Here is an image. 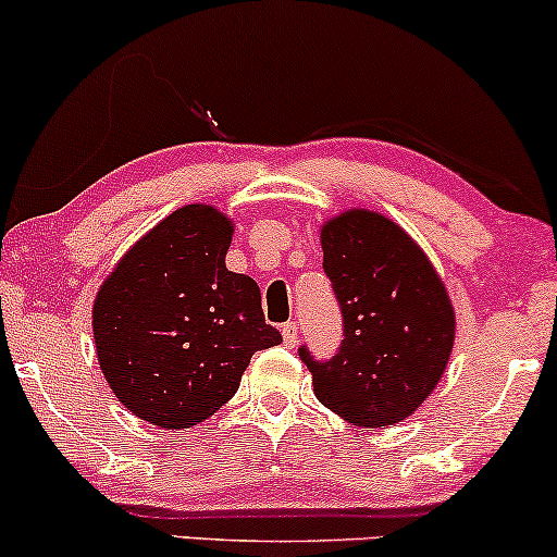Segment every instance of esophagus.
<instances>
[{"mask_svg":"<svg viewBox=\"0 0 557 557\" xmlns=\"http://www.w3.org/2000/svg\"><path fill=\"white\" fill-rule=\"evenodd\" d=\"M281 334H284V345L286 347H294L296 342H299V324L286 322L284 326H281Z\"/></svg>","mask_w":557,"mask_h":557,"instance_id":"obj_1","label":"esophagus"}]
</instances>
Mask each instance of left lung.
<instances>
[{
    "instance_id": "1",
    "label": "left lung",
    "mask_w": 557,
    "mask_h": 557,
    "mask_svg": "<svg viewBox=\"0 0 557 557\" xmlns=\"http://www.w3.org/2000/svg\"><path fill=\"white\" fill-rule=\"evenodd\" d=\"M319 238L345 339L330 360L299 347L314 395L352 425L398 423L429 398L451 355L456 319L444 281L380 212H342Z\"/></svg>"
}]
</instances>
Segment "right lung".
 Listing matches in <instances>:
<instances>
[{
  "label": "right lung",
  "instance_id": "obj_1",
  "mask_svg": "<svg viewBox=\"0 0 557 557\" xmlns=\"http://www.w3.org/2000/svg\"><path fill=\"white\" fill-rule=\"evenodd\" d=\"M233 223L185 205L126 250L94 301L101 370L124 406L166 431L210 418L258 349L281 342L261 292L225 269Z\"/></svg>",
  "mask_w": 557,
  "mask_h": 557
}]
</instances>
